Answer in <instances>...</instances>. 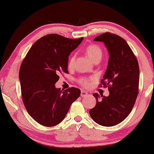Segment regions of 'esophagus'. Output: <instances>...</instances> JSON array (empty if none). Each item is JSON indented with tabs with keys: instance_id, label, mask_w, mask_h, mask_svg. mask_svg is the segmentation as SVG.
<instances>
[{
	"instance_id": "1",
	"label": "esophagus",
	"mask_w": 154,
	"mask_h": 154,
	"mask_svg": "<svg viewBox=\"0 0 154 154\" xmlns=\"http://www.w3.org/2000/svg\"><path fill=\"white\" fill-rule=\"evenodd\" d=\"M88 92L85 91V90H81V96L82 97H85L88 96Z\"/></svg>"
}]
</instances>
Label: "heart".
Wrapping results in <instances>:
<instances>
[{
    "label": "heart",
    "instance_id": "b5f03b06",
    "mask_svg": "<svg viewBox=\"0 0 154 154\" xmlns=\"http://www.w3.org/2000/svg\"><path fill=\"white\" fill-rule=\"evenodd\" d=\"M85 51L87 54V55L89 57L92 62H94L96 61L100 60L102 59L103 56V50L100 46L95 44H92V45H89L85 48ZM74 62H75V56L71 55L69 57L68 60V63H67V66H68L69 69H72L74 66ZM94 81V77H81L77 80L78 83H79L81 86L84 88H88L90 86L92 82Z\"/></svg>",
    "mask_w": 154,
    "mask_h": 154
}]
</instances>
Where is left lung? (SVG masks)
Wrapping results in <instances>:
<instances>
[{"label":"left lung","mask_w":154,"mask_h":154,"mask_svg":"<svg viewBox=\"0 0 154 154\" xmlns=\"http://www.w3.org/2000/svg\"><path fill=\"white\" fill-rule=\"evenodd\" d=\"M103 42L109 51V63L100 87L108 88V97L94 93L97 104L89 111L99 125L111 127L124 121L131 112L139 93L138 61L125 40L106 32L94 39Z\"/></svg>","instance_id":"obj_1"}]
</instances>
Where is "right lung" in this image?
<instances>
[{
  "label": "right lung",
  "mask_w": 154,
  "mask_h": 154,
  "mask_svg": "<svg viewBox=\"0 0 154 154\" xmlns=\"http://www.w3.org/2000/svg\"><path fill=\"white\" fill-rule=\"evenodd\" d=\"M83 39L46 35L33 43L22 61L19 78L23 103L29 114L42 125L52 127L61 123L81 95L79 88L63 90L54 84L60 73H69V55Z\"/></svg>",
  "instance_id": "1"
}]
</instances>
